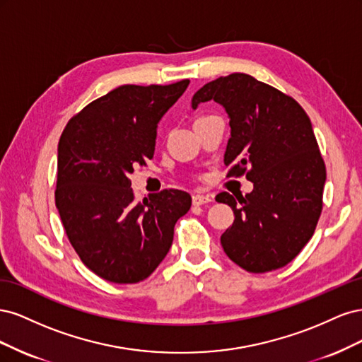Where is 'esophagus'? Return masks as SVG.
Instances as JSON below:
<instances>
[{
  "mask_svg": "<svg viewBox=\"0 0 362 362\" xmlns=\"http://www.w3.org/2000/svg\"><path fill=\"white\" fill-rule=\"evenodd\" d=\"M211 196H204V194H194L193 196V205H204L211 202Z\"/></svg>",
  "mask_w": 362,
  "mask_h": 362,
  "instance_id": "esophagus-1",
  "label": "esophagus"
}]
</instances>
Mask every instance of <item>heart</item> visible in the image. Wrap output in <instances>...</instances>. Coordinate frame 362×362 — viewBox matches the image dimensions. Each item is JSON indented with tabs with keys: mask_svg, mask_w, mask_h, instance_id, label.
I'll use <instances>...</instances> for the list:
<instances>
[{
	"mask_svg": "<svg viewBox=\"0 0 362 362\" xmlns=\"http://www.w3.org/2000/svg\"><path fill=\"white\" fill-rule=\"evenodd\" d=\"M199 119H202V117H199Z\"/></svg>",
	"mask_w": 362,
	"mask_h": 362,
	"instance_id": "b5f03b06",
	"label": "heart"
}]
</instances>
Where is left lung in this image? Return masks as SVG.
<instances>
[{
	"mask_svg": "<svg viewBox=\"0 0 362 362\" xmlns=\"http://www.w3.org/2000/svg\"><path fill=\"white\" fill-rule=\"evenodd\" d=\"M210 100L229 116L228 175L254 182L237 199L216 196L235 214L221 237L225 254L250 273L281 269L310 242L323 208L326 168L311 120L291 96L247 74L206 83L192 107Z\"/></svg>",
	"mask_w": 362,
	"mask_h": 362,
	"instance_id": "obj_1",
	"label": "left lung"
}]
</instances>
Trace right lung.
<instances>
[{
  "instance_id": "add662e5",
  "label": "right lung",
  "mask_w": 362,
  "mask_h": 362,
  "mask_svg": "<svg viewBox=\"0 0 362 362\" xmlns=\"http://www.w3.org/2000/svg\"><path fill=\"white\" fill-rule=\"evenodd\" d=\"M189 83L119 86L71 117L60 136L56 206L76 255L105 281L146 279L190 210V194L175 189L137 202L129 180L154 157L157 124Z\"/></svg>"
}]
</instances>
